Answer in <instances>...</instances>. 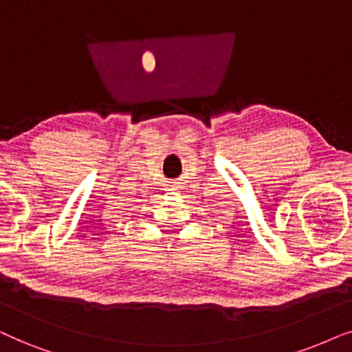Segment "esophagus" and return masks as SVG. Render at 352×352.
<instances>
[{"label": "esophagus", "mask_w": 352, "mask_h": 352, "mask_svg": "<svg viewBox=\"0 0 352 352\" xmlns=\"http://www.w3.org/2000/svg\"><path fill=\"white\" fill-rule=\"evenodd\" d=\"M168 186H170V188H179L180 184H179V182L173 180V182H168Z\"/></svg>", "instance_id": "obj_1"}]
</instances>
